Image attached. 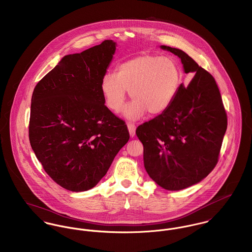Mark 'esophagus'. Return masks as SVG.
<instances>
[{
    "instance_id": "obj_1",
    "label": "esophagus",
    "mask_w": 252,
    "mask_h": 252,
    "mask_svg": "<svg viewBox=\"0 0 252 252\" xmlns=\"http://www.w3.org/2000/svg\"><path fill=\"white\" fill-rule=\"evenodd\" d=\"M126 126H127V128H128V131H129V135H130V137H134V136H135V125H134V124H132V123H127V124H126Z\"/></svg>"
}]
</instances>
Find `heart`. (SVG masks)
I'll list each match as a JSON object with an SVG mask.
<instances>
[{
  "mask_svg": "<svg viewBox=\"0 0 252 252\" xmlns=\"http://www.w3.org/2000/svg\"><path fill=\"white\" fill-rule=\"evenodd\" d=\"M181 83V70L175 60L142 55L118 65L116 76L104 75L100 81V92L106 106L119 112L128 91L133 100L123 114L129 120H136L147 111L152 116L166 112L177 96Z\"/></svg>",
  "mask_w": 252,
  "mask_h": 252,
  "instance_id": "b5f03b06",
  "label": "heart"
}]
</instances>
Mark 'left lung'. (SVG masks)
Returning a JSON list of instances; mask_svg holds the SVG:
<instances>
[{
	"label": "left lung",
	"instance_id": "1",
	"mask_svg": "<svg viewBox=\"0 0 252 252\" xmlns=\"http://www.w3.org/2000/svg\"><path fill=\"white\" fill-rule=\"evenodd\" d=\"M162 50L181 59L185 74L194 76L182 84L170 108L144 123L136 135L144 146V166L157 185L178 191L200 182L218 163L227 117L213 77L183 51Z\"/></svg>",
	"mask_w": 252,
	"mask_h": 252
}]
</instances>
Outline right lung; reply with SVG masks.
Here are the masks:
<instances>
[{
  "mask_svg": "<svg viewBox=\"0 0 252 252\" xmlns=\"http://www.w3.org/2000/svg\"><path fill=\"white\" fill-rule=\"evenodd\" d=\"M116 46L104 40L63 57L32 93V149L51 178L72 192L95 187L129 139L126 125L104 105L100 92Z\"/></svg>",
  "mask_w": 252,
  "mask_h": 252,
  "instance_id": "right-lung-1",
  "label": "right lung"
}]
</instances>
